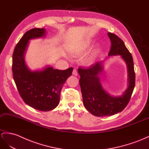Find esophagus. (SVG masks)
Returning <instances> with one entry per match:
<instances>
[{
  "mask_svg": "<svg viewBox=\"0 0 149 149\" xmlns=\"http://www.w3.org/2000/svg\"><path fill=\"white\" fill-rule=\"evenodd\" d=\"M72 74H73L74 75H75V76L78 75V72L75 69H74V70H73V72H72Z\"/></svg>",
  "mask_w": 149,
  "mask_h": 149,
  "instance_id": "1",
  "label": "esophagus"
}]
</instances>
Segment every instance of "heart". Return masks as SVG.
I'll list each match as a JSON object with an SVG mask.
<instances>
[{
  "mask_svg": "<svg viewBox=\"0 0 149 149\" xmlns=\"http://www.w3.org/2000/svg\"><path fill=\"white\" fill-rule=\"evenodd\" d=\"M92 41H86L81 43V45L77 47V48L73 51V54L77 56H80L84 55L87 52L92 46ZM98 51H95L91 54L88 58L85 61V64L87 65L92 64L94 59L96 58L97 56Z\"/></svg>",
  "mask_w": 149,
  "mask_h": 149,
  "instance_id": "heart-1",
  "label": "heart"
}]
</instances>
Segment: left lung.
I'll list each match as a JSON object with an SVG mask.
<instances>
[{"label": "left lung", "mask_w": 149, "mask_h": 149, "mask_svg": "<svg viewBox=\"0 0 149 149\" xmlns=\"http://www.w3.org/2000/svg\"><path fill=\"white\" fill-rule=\"evenodd\" d=\"M111 42L108 56L120 55L126 62L128 73V87L122 95L113 97L105 91L100 81L103 70V61L96 62L88 68L78 69L79 83L83 102L88 111L96 116H111L122 111L127 105L135 87V72L132 56L123 41L116 35L108 33Z\"/></svg>", "instance_id": "1"}]
</instances>
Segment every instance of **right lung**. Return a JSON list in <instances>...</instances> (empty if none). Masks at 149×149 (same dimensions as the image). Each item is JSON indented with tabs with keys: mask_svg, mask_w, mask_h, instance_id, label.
<instances>
[{
	"mask_svg": "<svg viewBox=\"0 0 149 149\" xmlns=\"http://www.w3.org/2000/svg\"><path fill=\"white\" fill-rule=\"evenodd\" d=\"M45 35V28H33L26 31L16 45L12 57L13 77L19 94L26 104L42 111L57 107L62 86L73 70L72 68L61 70L46 66L33 71L26 66L25 55L29 41Z\"/></svg>",
	"mask_w": 149,
	"mask_h": 149,
	"instance_id": "add662e5",
	"label": "right lung"
}]
</instances>
